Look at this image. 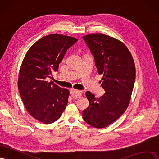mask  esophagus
Listing matches in <instances>:
<instances>
[{
  "label": "esophagus",
  "mask_w": 159,
  "mask_h": 159,
  "mask_svg": "<svg viewBox=\"0 0 159 159\" xmlns=\"http://www.w3.org/2000/svg\"><path fill=\"white\" fill-rule=\"evenodd\" d=\"M70 93L73 97H76H76H79L83 93H82V91H80V90H77L75 89H70Z\"/></svg>",
  "instance_id": "esophagus-1"
}]
</instances>
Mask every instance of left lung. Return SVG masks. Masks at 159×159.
<instances>
[{
  "mask_svg": "<svg viewBox=\"0 0 159 159\" xmlns=\"http://www.w3.org/2000/svg\"><path fill=\"white\" fill-rule=\"evenodd\" d=\"M93 55L101 86L106 91L96 98L86 92L89 106L83 111L84 120L90 126L103 128L114 123L129 106L135 79V66L132 55L124 43L103 34L83 37Z\"/></svg>",
  "mask_w": 159,
  "mask_h": 159,
  "instance_id": "obj_1",
  "label": "left lung"
}]
</instances>
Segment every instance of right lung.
<instances>
[{
  "label": "right lung",
  "mask_w": 159,
  "mask_h": 159,
  "mask_svg": "<svg viewBox=\"0 0 159 159\" xmlns=\"http://www.w3.org/2000/svg\"><path fill=\"white\" fill-rule=\"evenodd\" d=\"M77 39L53 34L39 39L25 54L19 71L18 87L23 104L32 117L45 124L57 121L68 103L69 91L45 80Z\"/></svg>",
  "instance_id": "add662e5"
}]
</instances>
